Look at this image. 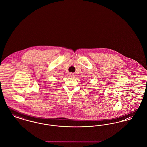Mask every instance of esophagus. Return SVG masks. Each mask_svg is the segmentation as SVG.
<instances>
[{"label":"esophagus","instance_id":"1","mask_svg":"<svg viewBox=\"0 0 147 147\" xmlns=\"http://www.w3.org/2000/svg\"><path fill=\"white\" fill-rule=\"evenodd\" d=\"M70 77H73L74 76V74H70Z\"/></svg>","mask_w":147,"mask_h":147}]
</instances>
